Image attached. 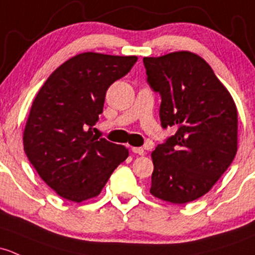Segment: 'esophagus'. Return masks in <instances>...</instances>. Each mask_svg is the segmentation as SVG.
<instances>
[{"label": "esophagus", "instance_id": "34e87169", "mask_svg": "<svg viewBox=\"0 0 255 255\" xmlns=\"http://www.w3.org/2000/svg\"><path fill=\"white\" fill-rule=\"evenodd\" d=\"M132 151L138 155H145V150L143 148H138V146H136V148H132Z\"/></svg>", "mask_w": 255, "mask_h": 255}]
</instances>
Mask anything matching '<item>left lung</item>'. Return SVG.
I'll return each mask as SVG.
<instances>
[{
    "label": "left lung",
    "instance_id": "obj_1",
    "mask_svg": "<svg viewBox=\"0 0 255 255\" xmlns=\"http://www.w3.org/2000/svg\"><path fill=\"white\" fill-rule=\"evenodd\" d=\"M148 83L161 95L162 128L175 135L151 152L150 193L172 204L204 195L237 152V107L231 94L200 56L177 51L144 57Z\"/></svg>",
    "mask_w": 255,
    "mask_h": 255
}]
</instances>
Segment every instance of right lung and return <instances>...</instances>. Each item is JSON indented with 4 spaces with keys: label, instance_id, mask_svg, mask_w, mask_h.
Instances as JSON below:
<instances>
[{
    "label": "right lung",
    "instance_id": "right-lung-1",
    "mask_svg": "<svg viewBox=\"0 0 255 255\" xmlns=\"http://www.w3.org/2000/svg\"><path fill=\"white\" fill-rule=\"evenodd\" d=\"M136 56L84 52L61 64L40 88L23 133L24 151L42 181L74 203L96 197L128 149L98 139L110 85L125 77Z\"/></svg>",
    "mask_w": 255,
    "mask_h": 255
}]
</instances>
